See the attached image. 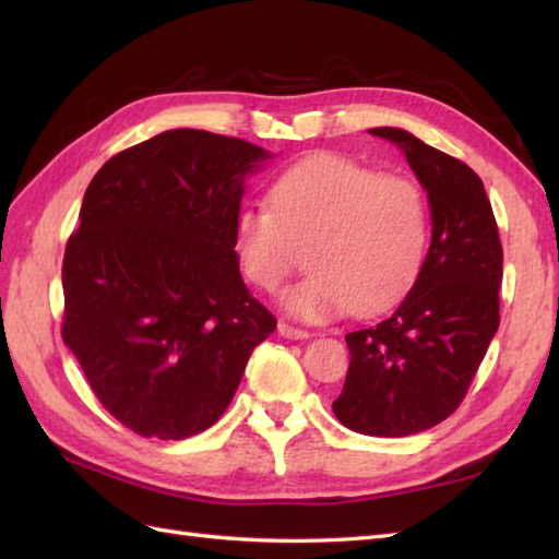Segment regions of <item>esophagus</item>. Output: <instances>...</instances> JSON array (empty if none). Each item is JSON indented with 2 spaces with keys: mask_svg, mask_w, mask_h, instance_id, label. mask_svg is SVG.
I'll use <instances>...</instances> for the list:
<instances>
[{
  "mask_svg": "<svg viewBox=\"0 0 559 559\" xmlns=\"http://www.w3.org/2000/svg\"><path fill=\"white\" fill-rule=\"evenodd\" d=\"M278 334H281L283 338L300 341V338H307V336H310V331L298 329V326H293V324H288V322H278Z\"/></svg>",
  "mask_w": 559,
  "mask_h": 559,
  "instance_id": "34e87169",
  "label": "esophagus"
}]
</instances>
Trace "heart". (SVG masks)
Returning <instances> with one entry per match:
<instances>
[{
  "label": "heart",
  "instance_id": "b5f03b06",
  "mask_svg": "<svg viewBox=\"0 0 559 559\" xmlns=\"http://www.w3.org/2000/svg\"><path fill=\"white\" fill-rule=\"evenodd\" d=\"M271 197L273 209L237 213L235 249L247 278L269 293L302 264L307 249L312 273L283 295L295 317L319 322L348 307L370 317L418 278L427 252V204L408 177L317 156L283 175Z\"/></svg>",
  "mask_w": 559,
  "mask_h": 559
}]
</instances>
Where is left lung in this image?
<instances>
[{"mask_svg":"<svg viewBox=\"0 0 559 559\" xmlns=\"http://www.w3.org/2000/svg\"><path fill=\"white\" fill-rule=\"evenodd\" d=\"M396 144L430 201L432 242L415 286L382 322L346 336L350 365L336 418L372 437L430 430L454 413L500 326L502 242L480 177L406 129Z\"/></svg>","mask_w":559,"mask_h":559,"instance_id":"obj_1","label":"left lung"}]
</instances>
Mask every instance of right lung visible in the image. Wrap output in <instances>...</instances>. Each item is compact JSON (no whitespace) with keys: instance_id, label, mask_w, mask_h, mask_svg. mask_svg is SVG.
<instances>
[{"instance_id":"1","label":"right lung","mask_w":559,"mask_h":559,"mask_svg":"<svg viewBox=\"0 0 559 559\" xmlns=\"http://www.w3.org/2000/svg\"><path fill=\"white\" fill-rule=\"evenodd\" d=\"M266 158L242 139L170 129L112 156L83 194L62 338L103 408L141 437L204 432L276 329L235 252L245 177Z\"/></svg>"}]
</instances>
